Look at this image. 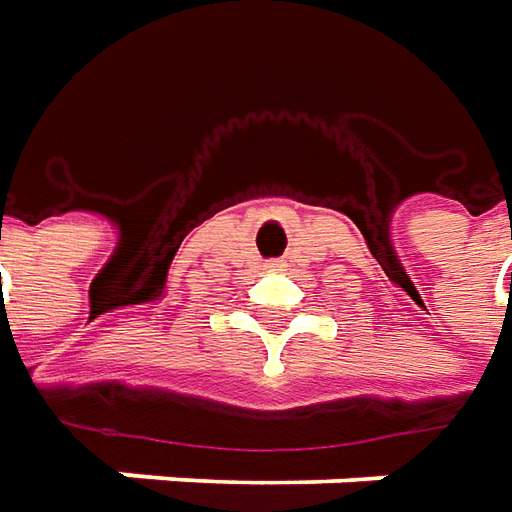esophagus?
Here are the masks:
<instances>
[{"mask_svg": "<svg viewBox=\"0 0 512 512\" xmlns=\"http://www.w3.org/2000/svg\"><path fill=\"white\" fill-rule=\"evenodd\" d=\"M266 269H269V272H283V269H286V263H283V260H269V263H266Z\"/></svg>", "mask_w": 512, "mask_h": 512, "instance_id": "34e87169", "label": "esophagus"}]
</instances>
